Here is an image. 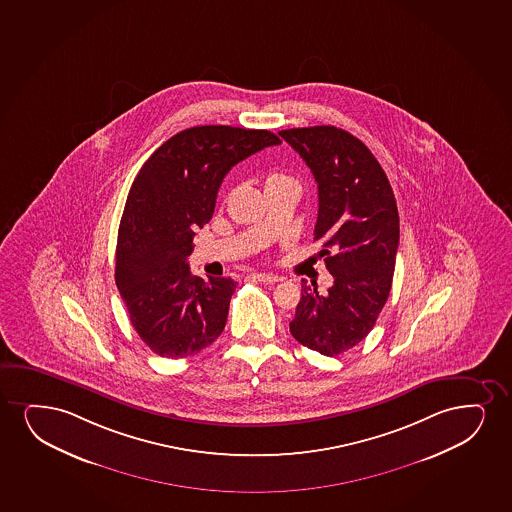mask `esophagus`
<instances>
[{
	"mask_svg": "<svg viewBox=\"0 0 512 512\" xmlns=\"http://www.w3.org/2000/svg\"><path fill=\"white\" fill-rule=\"evenodd\" d=\"M254 279H258L259 282H265V284H277V282H282V277H279V275H270V273H254Z\"/></svg>",
	"mask_w": 512,
	"mask_h": 512,
	"instance_id": "esophagus-1",
	"label": "esophagus"
}]
</instances>
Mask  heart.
I'll use <instances>...</instances> for the list:
<instances>
[{"mask_svg":"<svg viewBox=\"0 0 512 512\" xmlns=\"http://www.w3.org/2000/svg\"><path fill=\"white\" fill-rule=\"evenodd\" d=\"M263 187H265V192L266 190H273V188L284 187L299 190V182L294 176L289 175V173H284V171H270V173L265 176Z\"/></svg>","mask_w":512,"mask_h":512,"instance_id":"b5f03b06","label":"heart"}]
</instances>
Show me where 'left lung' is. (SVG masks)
<instances>
[{
    "label": "left lung",
    "mask_w": 512,
    "mask_h": 512,
    "mask_svg": "<svg viewBox=\"0 0 512 512\" xmlns=\"http://www.w3.org/2000/svg\"><path fill=\"white\" fill-rule=\"evenodd\" d=\"M303 157L318 185L313 240L322 244L332 285L325 294L301 280L291 334L325 356L367 337L388 301L400 218L388 176L365 143L336 126L279 131Z\"/></svg>",
    "instance_id": "obj_1"
}]
</instances>
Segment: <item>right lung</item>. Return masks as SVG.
<instances>
[{
  "label": "right lung",
  "mask_w": 512,
  "mask_h": 512,
  "mask_svg": "<svg viewBox=\"0 0 512 512\" xmlns=\"http://www.w3.org/2000/svg\"><path fill=\"white\" fill-rule=\"evenodd\" d=\"M279 143L266 130L195 126L162 143L136 175L117 233L116 285L157 355H195L225 329L237 282L190 273L195 230L211 220L228 171Z\"/></svg>",
  "instance_id": "obj_1"
}]
</instances>
